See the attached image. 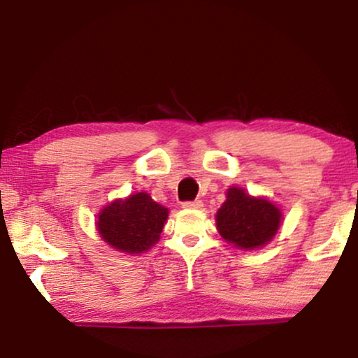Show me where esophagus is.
I'll use <instances>...</instances> for the list:
<instances>
[{
  "instance_id": "obj_1",
  "label": "esophagus",
  "mask_w": 358,
  "mask_h": 358,
  "mask_svg": "<svg viewBox=\"0 0 358 358\" xmlns=\"http://www.w3.org/2000/svg\"><path fill=\"white\" fill-rule=\"evenodd\" d=\"M202 207H203V203L200 202V200H190V202L182 203V208H187V210H199Z\"/></svg>"
}]
</instances>
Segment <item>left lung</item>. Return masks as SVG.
<instances>
[{"mask_svg":"<svg viewBox=\"0 0 358 358\" xmlns=\"http://www.w3.org/2000/svg\"><path fill=\"white\" fill-rule=\"evenodd\" d=\"M282 213L266 199H254L243 189L231 187L227 202L217 213L222 236L243 249H254L271 241L280 227Z\"/></svg>","mask_w":358,"mask_h":358,"instance_id":"obj_1","label":"left lung"}]
</instances>
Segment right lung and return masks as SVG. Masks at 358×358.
I'll use <instances>...</instances> for the list:
<instances>
[{
    "label": "right lung",
    "mask_w": 358,
    "mask_h": 358,
    "mask_svg": "<svg viewBox=\"0 0 358 358\" xmlns=\"http://www.w3.org/2000/svg\"><path fill=\"white\" fill-rule=\"evenodd\" d=\"M168 208L161 207L146 192L115 200L102 210L97 229L102 239L122 252L140 254L159 239Z\"/></svg>",
    "instance_id": "1"
}]
</instances>
